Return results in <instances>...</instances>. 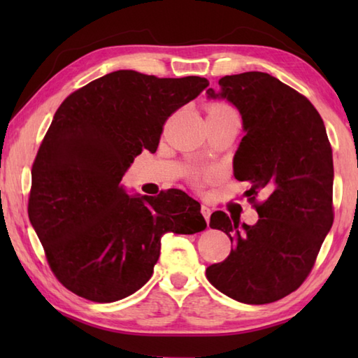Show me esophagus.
Wrapping results in <instances>:
<instances>
[{
    "label": "esophagus",
    "instance_id": "34e87169",
    "mask_svg": "<svg viewBox=\"0 0 358 358\" xmlns=\"http://www.w3.org/2000/svg\"><path fill=\"white\" fill-rule=\"evenodd\" d=\"M201 214H203L204 220H206V223L209 224V220H210V214H212V210H210V208H209V206H206V204H201Z\"/></svg>",
    "mask_w": 358,
    "mask_h": 358
}]
</instances>
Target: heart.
<instances>
[{"mask_svg":"<svg viewBox=\"0 0 358 358\" xmlns=\"http://www.w3.org/2000/svg\"><path fill=\"white\" fill-rule=\"evenodd\" d=\"M209 115L208 117H218V115H227V113H235L232 108L229 106L224 104V103H215L212 104L209 110H208ZM217 177V173L214 171H192L189 173V181L196 187H200L203 185L209 183Z\"/></svg>","mask_w":358,"mask_h":358,"instance_id":"b5f03b06","label":"heart"}]
</instances>
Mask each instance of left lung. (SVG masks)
Returning a JSON list of instances; mask_svg holds the SVG:
<instances>
[{
    "label": "left lung",
    "mask_w": 358,
    "mask_h": 358,
    "mask_svg": "<svg viewBox=\"0 0 358 358\" xmlns=\"http://www.w3.org/2000/svg\"><path fill=\"white\" fill-rule=\"evenodd\" d=\"M218 85L209 96L226 98L241 113L246 135L234 175L250 183L246 196L258 222L240 224L223 210L210 215L209 226L226 232L232 249L206 277L234 300L266 305L301 286L334 223L332 149L314 104L272 75H226Z\"/></svg>",
    "instance_id": "1"
}]
</instances>
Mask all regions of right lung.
Instances as JSON below:
<instances>
[{"instance_id": "add662e5", "label": "right lung", "mask_w": 358, "mask_h": 358, "mask_svg": "<svg viewBox=\"0 0 358 358\" xmlns=\"http://www.w3.org/2000/svg\"><path fill=\"white\" fill-rule=\"evenodd\" d=\"M208 86L117 71L59 104L32 166L29 218L53 275L73 294L124 299L152 277L163 234L206 227L200 203L180 189L138 199L120 183L134 157L157 150L167 118Z\"/></svg>"}]
</instances>
